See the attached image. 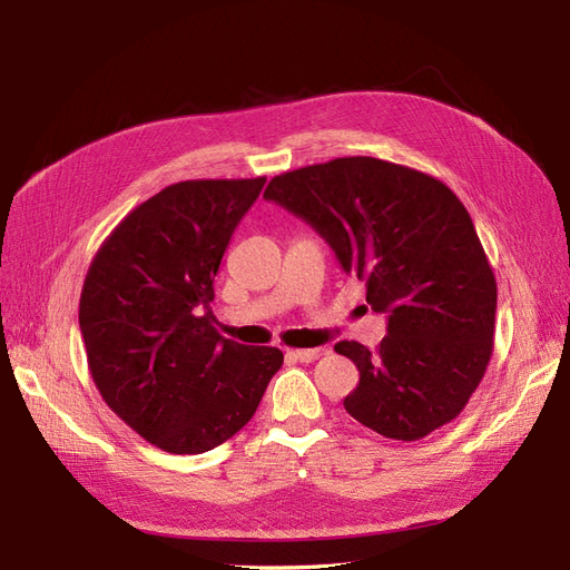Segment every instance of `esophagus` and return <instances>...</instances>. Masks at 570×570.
<instances>
[{"instance_id": "obj_1", "label": "esophagus", "mask_w": 570, "mask_h": 570, "mask_svg": "<svg viewBox=\"0 0 570 570\" xmlns=\"http://www.w3.org/2000/svg\"><path fill=\"white\" fill-rule=\"evenodd\" d=\"M287 356H292L295 361H302V364H312L321 356V350H289Z\"/></svg>"}]
</instances>
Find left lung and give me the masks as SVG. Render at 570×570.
I'll return each instance as SVG.
<instances>
[{
	"label": "left lung",
	"instance_id": "1",
	"mask_svg": "<svg viewBox=\"0 0 570 570\" xmlns=\"http://www.w3.org/2000/svg\"><path fill=\"white\" fill-rule=\"evenodd\" d=\"M264 197L306 220L387 314L371 352L342 340L358 385L344 409L392 440H421L469 404L492 356L497 283L473 220L421 170L344 157L275 176Z\"/></svg>",
	"mask_w": 570,
	"mask_h": 570
}]
</instances>
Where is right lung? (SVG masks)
I'll return each instance as SVG.
<instances>
[{
	"mask_svg": "<svg viewBox=\"0 0 570 570\" xmlns=\"http://www.w3.org/2000/svg\"><path fill=\"white\" fill-rule=\"evenodd\" d=\"M264 183L164 187L118 223L85 275L78 321L92 381L164 452L230 440L283 366L278 347L220 337L209 312L220 258Z\"/></svg>",
	"mask_w": 570,
	"mask_h": 570,
	"instance_id": "add662e5",
	"label": "right lung"
}]
</instances>
